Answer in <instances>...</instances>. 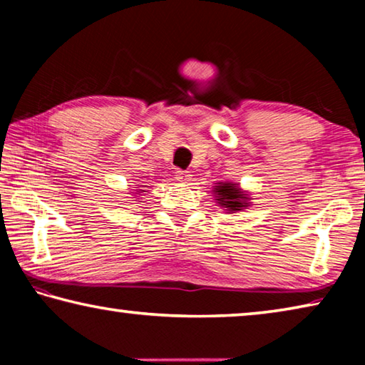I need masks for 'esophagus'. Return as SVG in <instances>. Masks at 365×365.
<instances>
[{
	"label": "esophagus",
	"mask_w": 365,
	"mask_h": 365,
	"mask_svg": "<svg viewBox=\"0 0 365 365\" xmlns=\"http://www.w3.org/2000/svg\"><path fill=\"white\" fill-rule=\"evenodd\" d=\"M190 174H188V172H185V170H177L175 172V178H177V180L178 182H182V183H187L188 180H190Z\"/></svg>",
	"instance_id": "34e87169"
}]
</instances>
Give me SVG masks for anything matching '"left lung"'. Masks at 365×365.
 Wrapping results in <instances>:
<instances>
[{
	"instance_id": "obj_1",
	"label": "left lung",
	"mask_w": 365,
	"mask_h": 365,
	"mask_svg": "<svg viewBox=\"0 0 365 365\" xmlns=\"http://www.w3.org/2000/svg\"><path fill=\"white\" fill-rule=\"evenodd\" d=\"M214 195L217 197L219 205L227 207V211L230 212L242 211V209H246V206H250L248 195L240 190L237 183L220 182L217 183V187L214 188Z\"/></svg>"
}]
</instances>
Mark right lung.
<instances>
[{
	"mask_svg": "<svg viewBox=\"0 0 365 365\" xmlns=\"http://www.w3.org/2000/svg\"><path fill=\"white\" fill-rule=\"evenodd\" d=\"M140 191H145V190H140ZM140 191H138V193H140Z\"/></svg>",
	"mask_w": 365,
	"mask_h": 365,
	"instance_id": "obj_1",
	"label": "right lung"
}]
</instances>
